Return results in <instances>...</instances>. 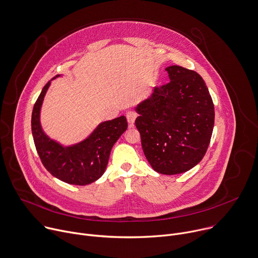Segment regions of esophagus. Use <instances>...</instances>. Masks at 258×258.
Returning a JSON list of instances; mask_svg holds the SVG:
<instances>
[{
	"label": "esophagus",
	"mask_w": 258,
	"mask_h": 258,
	"mask_svg": "<svg viewBox=\"0 0 258 258\" xmlns=\"http://www.w3.org/2000/svg\"><path fill=\"white\" fill-rule=\"evenodd\" d=\"M126 117H127V121H128V124L130 127H133L134 125V122H135V119L137 117V114L134 112V111H130L126 114Z\"/></svg>",
	"instance_id": "1"
}]
</instances>
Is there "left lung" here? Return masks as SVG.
Listing matches in <instances>:
<instances>
[{
	"instance_id": "1",
	"label": "left lung",
	"mask_w": 258,
	"mask_h": 258,
	"mask_svg": "<svg viewBox=\"0 0 258 258\" xmlns=\"http://www.w3.org/2000/svg\"><path fill=\"white\" fill-rule=\"evenodd\" d=\"M170 82L154 87L135 108L145 158L164 175L189 171L204 157L211 142L215 107L202 77L181 66L166 68Z\"/></svg>"
}]
</instances>
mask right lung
I'll return each mask as SVG.
<instances>
[{
	"mask_svg": "<svg viewBox=\"0 0 258 258\" xmlns=\"http://www.w3.org/2000/svg\"><path fill=\"white\" fill-rule=\"evenodd\" d=\"M49 85L50 81L42 88L31 116L32 136L40 161L51 175L65 183L80 186L90 184L105 173L113 145L128 127L126 117L102 122L83 141L63 146L50 139L40 125V109Z\"/></svg>",
	"mask_w": 258,
	"mask_h": 258,
	"instance_id": "1",
	"label": "right lung"
}]
</instances>
